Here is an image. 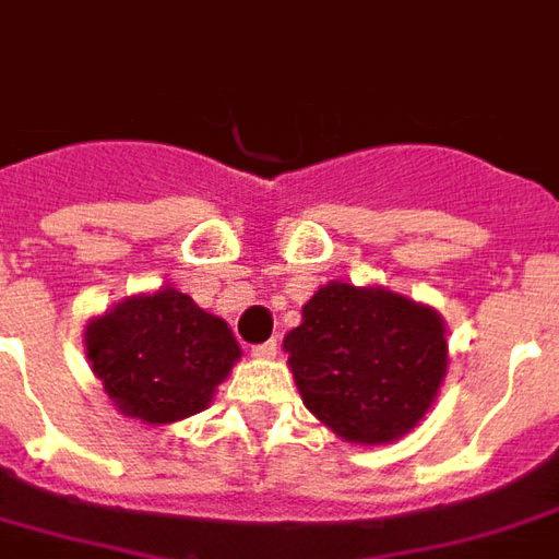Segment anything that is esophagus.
<instances>
[{"mask_svg":"<svg viewBox=\"0 0 559 559\" xmlns=\"http://www.w3.org/2000/svg\"><path fill=\"white\" fill-rule=\"evenodd\" d=\"M251 356H257V359H275V356H278V341L269 338L263 341V344H254V347H251Z\"/></svg>","mask_w":559,"mask_h":559,"instance_id":"1","label":"esophagus"}]
</instances>
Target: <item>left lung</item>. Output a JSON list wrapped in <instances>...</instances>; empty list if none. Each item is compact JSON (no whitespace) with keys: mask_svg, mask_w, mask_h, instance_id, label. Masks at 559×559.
<instances>
[{"mask_svg":"<svg viewBox=\"0 0 559 559\" xmlns=\"http://www.w3.org/2000/svg\"><path fill=\"white\" fill-rule=\"evenodd\" d=\"M284 350L305 407L350 443L399 440L445 374L440 314L383 287H320Z\"/></svg>","mask_w":559,"mask_h":559,"instance_id":"1","label":"left lung"}]
</instances>
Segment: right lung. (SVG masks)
Returning a JSON list of instances; mask_svg holds the SVG:
<instances>
[{"mask_svg": "<svg viewBox=\"0 0 559 559\" xmlns=\"http://www.w3.org/2000/svg\"><path fill=\"white\" fill-rule=\"evenodd\" d=\"M86 353L119 411L164 425L206 407L239 359V344L221 317L167 287L92 320Z\"/></svg>", "mask_w": 559, "mask_h": 559, "instance_id": "obj_1", "label": "right lung"}]
</instances>
